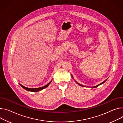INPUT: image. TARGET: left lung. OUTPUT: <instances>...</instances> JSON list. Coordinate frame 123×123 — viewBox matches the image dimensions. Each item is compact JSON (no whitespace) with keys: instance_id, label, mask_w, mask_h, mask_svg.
Masks as SVG:
<instances>
[{"instance_id":"obj_1","label":"left lung","mask_w":123,"mask_h":123,"mask_svg":"<svg viewBox=\"0 0 123 123\" xmlns=\"http://www.w3.org/2000/svg\"><path fill=\"white\" fill-rule=\"evenodd\" d=\"M71 75H72V74H71ZM72 78H73V79H74V77H73V75H72ZM107 80V79L105 80L104 81H103V82H102L101 83H100V84H98V85H96V86H94V87H90V88H96V87H98V86H99L100 85H101V84H103V83H105V82L106 81V80ZM74 80L75 81V82H76V83L77 84H79V85H80V86H84V87H86L85 86H84V85H82V84H80V83H78V82H77L76 81H75V80H74ZM86 87H88V86H86Z\"/></svg>"}]
</instances>
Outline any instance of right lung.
Masks as SVG:
<instances>
[{"mask_svg": "<svg viewBox=\"0 0 123 123\" xmlns=\"http://www.w3.org/2000/svg\"><path fill=\"white\" fill-rule=\"evenodd\" d=\"M51 81H52V80H51V81H50V82H49V83H48L47 85H44V86H43V87H39V88H30L26 87H25V86H23V85H22L21 84H19H19L22 87H23L24 89H25V90H27V91H28L33 92H36L40 91L43 90V89H44V88H46L48 87V86L49 85V84L51 82Z\"/></svg>", "mask_w": 123, "mask_h": 123, "instance_id": "obj_1", "label": "right lung"}]
</instances>
